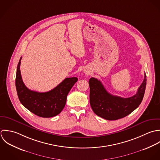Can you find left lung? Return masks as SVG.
Returning a JSON list of instances; mask_svg holds the SVG:
<instances>
[{"instance_id": "obj_1", "label": "left lung", "mask_w": 160, "mask_h": 160, "mask_svg": "<svg viewBox=\"0 0 160 160\" xmlns=\"http://www.w3.org/2000/svg\"><path fill=\"white\" fill-rule=\"evenodd\" d=\"M147 76L133 96L124 98L108 93L97 78L89 80L90 103L97 116L106 120L114 121L130 114L140 104L145 94Z\"/></svg>"}]
</instances>
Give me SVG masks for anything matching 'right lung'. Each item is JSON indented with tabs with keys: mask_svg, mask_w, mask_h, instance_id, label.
<instances>
[{
	"mask_svg": "<svg viewBox=\"0 0 160 160\" xmlns=\"http://www.w3.org/2000/svg\"><path fill=\"white\" fill-rule=\"evenodd\" d=\"M22 57L17 68L15 85L21 103L30 112L41 118H51L58 115L64 109L67 96L77 77L66 78L56 87L48 92L40 93L29 90L24 84L20 72Z\"/></svg>",
	"mask_w": 160,
	"mask_h": 160,
	"instance_id": "obj_1",
	"label": "right lung"
}]
</instances>
